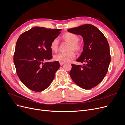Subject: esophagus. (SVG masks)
<instances>
[{
    "mask_svg": "<svg viewBox=\"0 0 125 125\" xmlns=\"http://www.w3.org/2000/svg\"><path fill=\"white\" fill-rule=\"evenodd\" d=\"M59 63H60V66H62L63 65H64L65 64V62H59Z\"/></svg>",
    "mask_w": 125,
    "mask_h": 125,
    "instance_id": "esophagus-1",
    "label": "esophagus"
}]
</instances>
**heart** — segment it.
<instances>
[{"label": "heart", "mask_w": 125, "mask_h": 125, "mask_svg": "<svg viewBox=\"0 0 125 125\" xmlns=\"http://www.w3.org/2000/svg\"><path fill=\"white\" fill-rule=\"evenodd\" d=\"M62 39L66 42L69 44L68 47V51H70L67 52H60V53L55 55L54 56V60L56 61H58L62 62H69L72 59L75 58V54L73 51L79 52L82 49V46L80 43L79 42L80 40L79 36L74 33L68 32L62 35ZM59 43L58 40L57 39L52 41L50 45L51 50L52 52H57L58 49Z\"/></svg>", "instance_id": "1"}]
</instances>
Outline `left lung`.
<instances>
[{"label": "left lung", "instance_id": "left-lung-1", "mask_svg": "<svg viewBox=\"0 0 125 125\" xmlns=\"http://www.w3.org/2000/svg\"><path fill=\"white\" fill-rule=\"evenodd\" d=\"M68 32L81 35L84 42L83 51L77 59L84 64H71L70 77L80 88L92 89L103 80L107 73L111 62L107 40L99 29L89 24L68 29Z\"/></svg>", "mask_w": 125, "mask_h": 125}]
</instances>
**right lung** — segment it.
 I'll return each mask as SVG.
<instances>
[{
	"label": "right lung",
	"mask_w": 125,
	"mask_h": 125,
	"mask_svg": "<svg viewBox=\"0 0 125 125\" xmlns=\"http://www.w3.org/2000/svg\"><path fill=\"white\" fill-rule=\"evenodd\" d=\"M61 30L35 26L19 37L15 48L14 63L18 77L29 89L42 91L54 80L60 67L59 62H44L52 58L50 45L60 34Z\"/></svg>",
	"instance_id": "right-lung-1"
}]
</instances>
